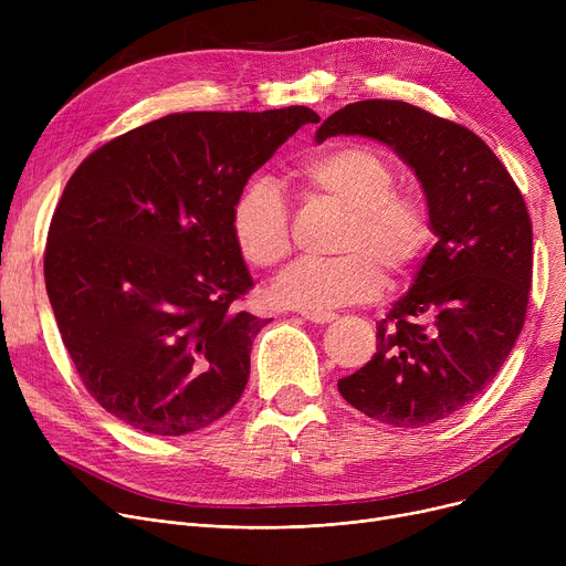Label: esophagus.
<instances>
[{
  "instance_id": "esophagus-1",
  "label": "esophagus",
  "mask_w": 566,
  "mask_h": 566,
  "mask_svg": "<svg viewBox=\"0 0 566 566\" xmlns=\"http://www.w3.org/2000/svg\"><path fill=\"white\" fill-rule=\"evenodd\" d=\"M303 318L310 321V323H333L337 318V314H331V312H303Z\"/></svg>"
}]
</instances>
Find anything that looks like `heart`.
<instances>
[{
    "label": "heart",
    "instance_id": "b5f03b06",
    "mask_svg": "<svg viewBox=\"0 0 566 566\" xmlns=\"http://www.w3.org/2000/svg\"><path fill=\"white\" fill-rule=\"evenodd\" d=\"M312 197L346 213L333 261H298L273 284L282 307L325 312L371 301L382 273L406 275L431 243V220L422 199L395 190V169L374 148L333 144L295 169ZM233 241L252 265L273 268L291 252L289 211L265 181L250 184L231 211Z\"/></svg>",
    "mask_w": 566,
    "mask_h": 566
}]
</instances>
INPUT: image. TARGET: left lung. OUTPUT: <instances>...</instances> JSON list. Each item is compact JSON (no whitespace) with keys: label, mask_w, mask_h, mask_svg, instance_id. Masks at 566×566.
Instances as JSON below:
<instances>
[{"label":"left lung","mask_w":566,"mask_h":566,"mask_svg":"<svg viewBox=\"0 0 566 566\" xmlns=\"http://www.w3.org/2000/svg\"><path fill=\"white\" fill-rule=\"evenodd\" d=\"M376 139L415 171L436 245L376 325V353L339 378L342 397L418 429L478 397L512 353L532 284V222L510 171L472 130L403 101H360L314 135Z\"/></svg>","instance_id":"1"}]
</instances>
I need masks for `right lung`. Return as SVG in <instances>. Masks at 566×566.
Returning a JSON list of instances; mask_svg holds the SVG:
<instances>
[{
  "label": "right lung",
  "mask_w": 566,
  "mask_h": 566,
  "mask_svg": "<svg viewBox=\"0 0 566 566\" xmlns=\"http://www.w3.org/2000/svg\"><path fill=\"white\" fill-rule=\"evenodd\" d=\"M318 114H169L103 144L50 222L45 289L86 390L114 418L184 436L241 399L271 318L238 312L252 275L231 233L248 178Z\"/></svg>",
  "instance_id": "obj_1"
}]
</instances>
